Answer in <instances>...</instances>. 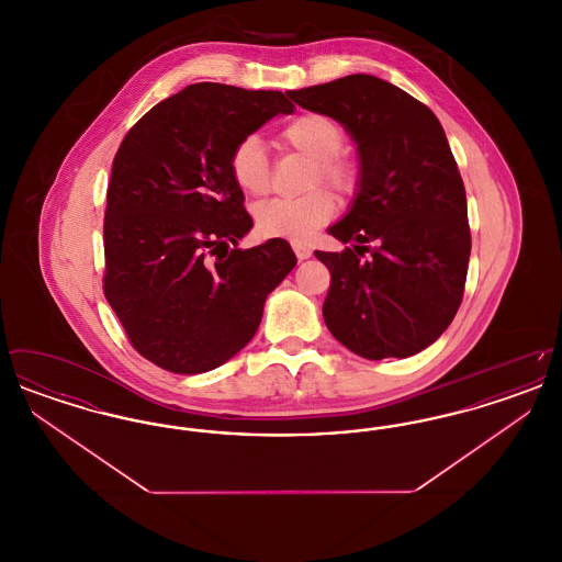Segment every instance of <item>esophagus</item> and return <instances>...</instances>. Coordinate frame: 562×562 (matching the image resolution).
Segmentation results:
<instances>
[{"instance_id":"esophagus-1","label":"esophagus","mask_w":562,"mask_h":562,"mask_svg":"<svg viewBox=\"0 0 562 562\" xmlns=\"http://www.w3.org/2000/svg\"><path fill=\"white\" fill-rule=\"evenodd\" d=\"M293 250L299 261H305V259L312 257V248L305 246V244H301V241H293Z\"/></svg>"}]
</instances>
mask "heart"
Wrapping results in <instances>:
<instances>
[{
  "label": "heart",
  "instance_id": "heart-1",
  "mask_svg": "<svg viewBox=\"0 0 562 562\" xmlns=\"http://www.w3.org/2000/svg\"><path fill=\"white\" fill-rule=\"evenodd\" d=\"M282 140L294 151L314 160L310 186L326 183L341 193L356 186V168L337 154L346 133L339 122L324 113H301L282 128ZM229 175L246 195H263L269 189V160L263 140L255 134L244 136L229 156ZM337 214L335 198L316 189L301 198H273L255 211L257 229L268 238L307 240L316 229Z\"/></svg>",
  "mask_w": 562,
  "mask_h": 562
}]
</instances>
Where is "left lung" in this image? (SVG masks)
I'll return each instance as SVG.
<instances>
[{
    "label": "left lung",
    "mask_w": 562,
    "mask_h": 562,
    "mask_svg": "<svg viewBox=\"0 0 562 562\" xmlns=\"http://www.w3.org/2000/svg\"><path fill=\"white\" fill-rule=\"evenodd\" d=\"M289 97L339 122L358 151L353 202L328 227L351 246L316 250L330 271L322 305L328 330L369 360L428 348L459 310L472 248L465 189L438 117L367 74Z\"/></svg>",
    "instance_id": "left-lung-1"
}]
</instances>
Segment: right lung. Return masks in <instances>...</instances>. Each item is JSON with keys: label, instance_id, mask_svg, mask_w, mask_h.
Listing matches in <instances>:
<instances>
[{"label": "right lung", "instance_id": "1", "mask_svg": "<svg viewBox=\"0 0 562 562\" xmlns=\"http://www.w3.org/2000/svg\"><path fill=\"white\" fill-rule=\"evenodd\" d=\"M293 109L278 90L191 83L149 109L115 154L105 296L133 348L164 371L206 373L234 358L296 266L282 238L238 248L252 218L229 175L241 138Z\"/></svg>", "mask_w": 562, "mask_h": 562}]
</instances>
